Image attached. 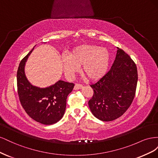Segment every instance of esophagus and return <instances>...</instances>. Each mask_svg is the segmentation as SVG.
<instances>
[{
    "instance_id": "obj_1",
    "label": "esophagus",
    "mask_w": 158,
    "mask_h": 158,
    "mask_svg": "<svg viewBox=\"0 0 158 158\" xmlns=\"http://www.w3.org/2000/svg\"><path fill=\"white\" fill-rule=\"evenodd\" d=\"M82 88V84H76L75 85H74V89L75 90H76V89H81Z\"/></svg>"
}]
</instances>
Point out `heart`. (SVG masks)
<instances>
[{
	"mask_svg": "<svg viewBox=\"0 0 158 158\" xmlns=\"http://www.w3.org/2000/svg\"><path fill=\"white\" fill-rule=\"evenodd\" d=\"M110 59L109 52L106 48L92 45L76 47L69 55L61 57L65 74L72 76L78 70L88 80H95L101 78L107 69Z\"/></svg>",
	"mask_w": 158,
	"mask_h": 158,
	"instance_id": "b5f03b06",
	"label": "heart"
}]
</instances>
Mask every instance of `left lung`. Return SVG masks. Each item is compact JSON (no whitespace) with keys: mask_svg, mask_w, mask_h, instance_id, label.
<instances>
[{"mask_svg":"<svg viewBox=\"0 0 158 158\" xmlns=\"http://www.w3.org/2000/svg\"><path fill=\"white\" fill-rule=\"evenodd\" d=\"M137 81L135 62L123 50L117 48L111 69L97 82L90 85L94 95L88 105L92 114L103 121L120 117L135 96Z\"/></svg>","mask_w":158,"mask_h":158,"instance_id":"obj_1","label":"left lung"}]
</instances>
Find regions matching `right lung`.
<instances>
[{
	"label": "right lung",
	"mask_w": 158,
	"mask_h": 158,
	"mask_svg": "<svg viewBox=\"0 0 158 158\" xmlns=\"http://www.w3.org/2000/svg\"><path fill=\"white\" fill-rule=\"evenodd\" d=\"M33 48L23 58L17 71L19 99L25 111L33 120L44 125H52L63 118L68 95L74 84L59 80L49 87L41 88L33 85L25 74V64Z\"/></svg>",
	"instance_id": "add662e5"
}]
</instances>
